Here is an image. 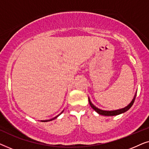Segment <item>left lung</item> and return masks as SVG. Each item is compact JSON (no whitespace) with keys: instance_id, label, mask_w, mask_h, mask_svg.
Returning <instances> with one entry per match:
<instances>
[{"instance_id":"1","label":"left lung","mask_w":149,"mask_h":149,"mask_svg":"<svg viewBox=\"0 0 149 149\" xmlns=\"http://www.w3.org/2000/svg\"><path fill=\"white\" fill-rule=\"evenodd\" d=\"M136 93H137V92H136L134 98L132 99L131 102H130L129 104H128L127 106H126L125 107L123 108V109L115 110V111H104V110H101V109H98V108H97L96 107H95V106L93 104L92 102H91V100H90V99H89V97H88L89 103V104H90L91 107L92 108V109L94 110L95 112H97V113H98L99 115H104V116H115V115H120V114L125 113L126 111H127L128 110H129L130 108L132 107V105H133L134 101H135L136 96Z\"/></svg>"}]
</instances>
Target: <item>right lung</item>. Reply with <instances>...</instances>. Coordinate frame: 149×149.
Listing matches in <instances>:
<instances>
[{"label": "right lung", "instance_id": "1", "mask_svg": "<svg viewBox=\"0 0 149 149\" xmlns=\"http://www.w3.org/2000/svg\"><path fill=\"white\" fill-rule=\"evenodd\" d=\"M63 112H64V111H63L62 112V113H61L60 114V115H58V116H56V117H55L54 118H53V119H49V120H42V122H47V121H52V120H54V119H56V118L57 117H58V116H60V115H61V114H62V113H63Z\"/></svg>", "mask_w": 149, "mask_h": 149}]
</instances>
